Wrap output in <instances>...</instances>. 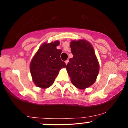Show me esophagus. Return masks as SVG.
<instances>
[{"instance_id": "obj_1", "label": "esophagus", "mask_w": 128, "mask_h": 128, "mask_svg": "<svg viewBox=\"0 0 128 128\" xmlns=\"http://www.w3.org/2000/svg\"><path fill=\"white\" fill-rule=\"evenodd\" d=\"M68 62V60H66V61H65V63H66V64H67V63Z\"/></svg>"}]
</instances>
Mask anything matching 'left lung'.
<instances>
[{"label": "left lung", "mask_w": 128, "mask_h": 128, "mask_svg": "<svg viewBox=\"0 0 128 128\" xmlns=\"http://www.w3.org/2000/svg\"><path fill=\"white\" fill-rule=\"evenodd\" d=\"M73 58H70L66 68L72 83L79 89L90 86L96 81L99 65L93 48L86 40L70 42Z\"/></svg>", "instance_id": "obj_1"}]
</instances>
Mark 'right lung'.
<instances>
[{"instance_id": "add662e5", "label": "right lung", "mask_w": 128, "mask_h": 128, "mask_svg": "<svg viewBox=\"0 0 128 128\" xmlns=\"http://www.w3.org/2000/svg\"><path fill=\"white\" fill-rule=\"evenodd\" d=\"M58 41L43 43L32 58L30 71L34 82L42 88H47L54 84L61 68L66 63L60 58L62 50L56 49Z\"/></svg>"}]
</instances>
